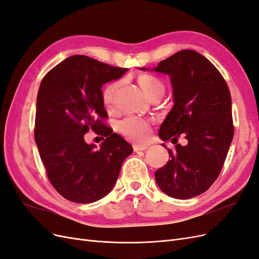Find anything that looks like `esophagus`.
<instances>
[{"label": "esophagus", "mask_w": 259, "mask_h": 259, "mask_svg": "<svg viewBox=\"0 0 259 259\" xmlns=\"http://www.w3.org/2000/svg\"><path fill=\"white\" fill-rule=\"evenodd\" d=\"M133 148H134V151H144V150H147L148 149V146L147 145H134L133 146Z\"/></svg>", "instance_id": "esophagus-1"}]
</instances>
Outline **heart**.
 <instances>
[{
  "label": "heart",
  "instance_id": "obj_1",
  "mask_svg": "<svg viewBox=\"0 0 259 259\" xmlns=\"http://www.w3.org/2000/svg\"><path fill=\"white\" fill-rule=\"evenodd\" d=\"M137 82L143 89L146 95L150 98L162 97L165 93V85L164 83L152 74H139L137 77ZM121 85L120 81H113L107 84L101 92V100L107 109H112L115 105L116 93L119 91ZM117 132L122 134L124 137L135 142L138 144H144L148 142L150 138V121H148L143 117L131 115L124 117L116 125Z\"/></svg>",
  "mask_w": 259,
  "mask_h": 259
}]
</instances>
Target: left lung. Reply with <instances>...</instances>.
Returning <instances> with one entry per match:
<instances>
[{
    "mask_svg": "<svg viewBox=\"0 0 259 259\" xmlns=\"http://www.w3.org/2000/svg\"><path fill=\"white\" fill-rule=\"evenodd\" d=\"M154 71L170 76L175 103L159 136L176 144L155 182L171 198L190 199L205 192L224 166L234 134L230 91L217 68L195 51L177 52ZM179 137L186 145L177 144Z\"/></svg>",
    "mask_w": 259,
    "mask_h": 259,
    "instance_id": "8db88e82",
    "label": "left lung"
}]
</instances>
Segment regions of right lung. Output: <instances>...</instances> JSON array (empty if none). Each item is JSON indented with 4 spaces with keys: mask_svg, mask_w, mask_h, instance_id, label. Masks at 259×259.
Returning <instances> with one entry per match:
<instances>
[{
    "mask_svg": "<svg viewBox=\"0 0 259 259\" xmlns=\"http://www.w3.org/2000/svg\"><path fill=\"white\" fill-rule=\"evenodd\" d=\"M126 68L84 55L61 61L38 89L34 139L46 174L56 191L76 203H92L111 191L133 147L104 123L108 113L101 86ZM91 129L106 137L100 149L84 142Z\"/></svg>",
    "mask_w": 259,
    "mask_h": 259,
    "instance_id": "1",
    "label": "right lung"
}]
</instances>
